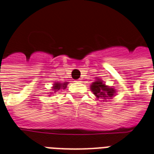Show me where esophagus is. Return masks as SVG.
I'll use <instances>...</instances> for the list:
<instances>
[{"label": "esophagus", "instance_id": "esophagus-1", "mask_svg": "<svg viewBox=\"0 0 154 154\" xmlns=\"http://www.w3.org/2000/svg\"><path fill=\"white\" fill-rule=\"evenodd\" d=\"M77 82H82V79H78V80L76 81Z\"/></svg>", "mask_w": 154, "mask_h": 154}]
</instances>
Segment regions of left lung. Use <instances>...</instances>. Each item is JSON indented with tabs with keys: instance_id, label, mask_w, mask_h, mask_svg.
Masks as SVG:
<instances>
[{
	"instance_id": "8db88e82",
	"label": "left lung",
	"mask_w": 154,
	"mask_h": 154,
	"mask_svg": "<svg viewBox=\"0 0 154 154\" xmlns=\"http://www.w3.org/2000/svg\"><path fill=\"white\" fill-rule=\"evenodd\" d=\"M93 94L99 99H104L109 97H112L115 93V90L112 88H109V86H106L101 81H96L92 83L91 86Z\"/></svg>"
}]
</instances>
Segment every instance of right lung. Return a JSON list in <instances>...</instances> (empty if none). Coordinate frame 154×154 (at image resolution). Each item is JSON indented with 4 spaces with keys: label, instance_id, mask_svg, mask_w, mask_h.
<instances>
[{
    "label": "right lung",
    "instance_id": "right-lung-1",
    "mask_svg": "<svg viewBox=\"0 0 154 154\" xmlns=\"http://www.w3.org/2000/svg\"><path fill=\"white\" fill-rule=\"evenodd\" d=\"M67 85H68V82H63V83H55L54 85V86H53V91H54V92H57L58 91H60V89L63 88V89H65L66 86H67Z\"/></svg>",
    "mask_w": 154,
    "mask_h": 154
}]
</instances>
